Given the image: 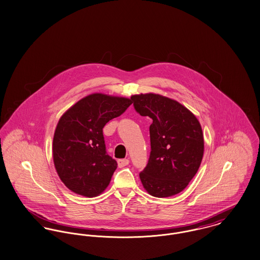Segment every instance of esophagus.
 Here are the masks:
<instances>
[{
	"label": "esophagus",
	"mask_w": 260,
	"mask_h": 260,
	"mask_svg": "<svg viewBox=\"0 0 260 260\" xmlns=\"http://www.w3.org/2000/svg\"><path fill=\"white\" fill-rule=\"evenodd\" d=\"M117 164H118V167H119V168H124V167H126L127 165H129V159H128V158L118 159V160H117Z\"/></svg>",
	"instance_id": "1"
}]
</instances>
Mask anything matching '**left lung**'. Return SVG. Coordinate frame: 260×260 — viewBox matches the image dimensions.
<instances>
[{
    "label": "left lung",
    "instance_id": "8db88e82",
    "mask_svg": "<svg viewBox=\"0 0 260 260\" xmlns=\"http://www.w3.org/2000/svg\"><path fill=\"white\" fill-rule=\"evenodd\" d=\"M136 111L153 119L151 154L140 173L146 191L170 197L183 190L197 173L204 154V137L196 116L184 105L153 92L131 96Z\"/></svg>",
    "mask_w": 260,
    "mask_h": 260
}]
</instances>
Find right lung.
Wrapping results in <instances>:
<instances>
[{
  "instance_id": "right-lung-1",
  "label": "right lung",
  "mask_w": 260,
  "mask_h": 260,
  "mask_svg": "<svg viewBox=\"0 0 260 260\" xmlns=\"http://www.w3.org/2000/svg\"><path fill=\"white\" fill-rule=\"evenodd\" d=\"M131 104L127 98L95 92L60 117L53 137V161L70 190L90 198L106 189L117 162L105 151L103 128Z\"/></svg>"
}]
</instances>
